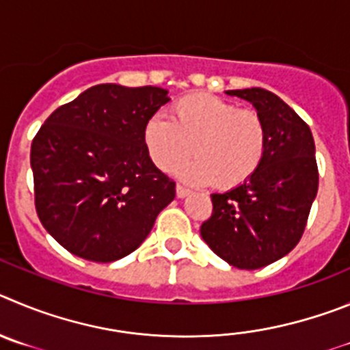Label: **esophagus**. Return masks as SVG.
<instances>
[{
  "label": "esophagus",
  "instance_id": "obj_1",
  "mask_svg": "<svg viewBox=\"0 0 350 350\" xmlns=\"http://www.w3.org/2000/svg\"><path fill=\"white\" fill-rule=\"evenodd\" d=\"M176 195H178V198H185V197H188V195H190V190H187L185 187L178 185V187H176Z\"/></svg>",
  "mask_w": 350,
  "mask_h": 350
}]
</instances>
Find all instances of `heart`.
<instances>
[{"label": "heart", "mask_w": 350, "mask_h": 350, "mask_svg": "<svg viewBox=\"0 0 350 350\" xmlns=\"http://www.w3.org/2000/svg\"><path fill=\"white\" fill-rule=\"evenodd\" d=\"M267 125L260 113L209 94H190L171 106V116H150L143 125V144L160 171L176 167L190 185L235 188L253 178L265 159Z\"/></svg>", "instance_id": "heart-1"}]
</instances>
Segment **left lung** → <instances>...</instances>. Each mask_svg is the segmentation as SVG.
Returning <instances> with one entry per match:
<instances>
[{
  "mask_svg": "<svg viewBox=\"0 0 350 350\" xmlns=\"http://www.w3.org/2000/svg\"><path fill=\"white\" fill-rule=\"evenodd\" d=\"M253 105L267 125V152L256 174L213 193L200 235L213 253L242 270L267 267L298 244L317 195L316 144L308 125L265 89L226 90Z\"/></svg>",
  "mask_w": 350,
  "mask_h": 350,
  "instance_id": "left-lung-1",
  "label": "left lung"
}]
</instances>
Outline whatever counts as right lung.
<instances>
[{
  "label": "right lung",
  "mask_w": 350,
  "mask_h": 350,
  "mask_svg": "<svg viewBox=\"0 0 350 350\" xmlns=\"http://www.w3.org/2000/svg\"><path fill=\"white\" fill-rule=\"evenodd\" d=\"M160 87L100 83L57 108L31 144L38 218L59 244L97 263L143 244L176 183L148 157L143 125L165 103Z\"/></svg>",
  "instance_id": "obj_1"
}]
</instances>
